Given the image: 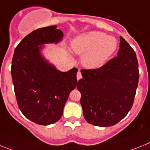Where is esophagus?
<instances>
[{"instance_id":"obj_1","label":"esophagus","mask_w":150,"mask_h":150,"mask_svg":"<svg viewBox=\"0 0 150 150\" xmlns=\"http://www.w3.org/2000/svg\"><path fill=\"white\" fill-rule=\"evenodd\" d=\"M76 77H77V79H78V80H79V79H81V71H78V73H77V76H76Z\"/></svg>"}]
</instances>
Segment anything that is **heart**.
I'll return each mask as SVG.
<instances>
[{
  "instance_id": "b5f03b06",
  "label": "heart",
  "mask_w": 150,
  "mask_h": 150,
  "mask_svg": "<svg viewBox=\"0 0 150 150\" xmlns=\"http://www.w3.org/2000/svg\"><path fill=\"white\" fill-rule=\"evenodd\" d=\"M115 38L100 32H89L77 36L71 42L75 53L83 56V65L89 69L102 66L117 49Z\"/></svg>"
}]
</instances>
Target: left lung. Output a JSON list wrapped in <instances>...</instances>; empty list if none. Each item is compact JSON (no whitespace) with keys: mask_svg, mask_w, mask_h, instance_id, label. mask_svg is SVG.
I'll list each match as a JSON object with an SVG mask.
<instances>
[{"mask_svg":"<svg viewBox=\"0 0 150 150\" xmlns=\"http://www.w3.org/2000/svg\"><path fill=\"white\" fill-rule=\"evenodd\" d=\"M117 56L102 67L81 70L78 81L80 103L88 123L106 127L124 118L133 104L139 81L138 61L134 50L122 36Z\"/></svg>","mask_w":150,"mask_h":150,"instance_id":"1","label":"left lung"}]
</instances>
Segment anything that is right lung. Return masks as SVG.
<instances>
[{
	"mask_svg": "<svg viewBox=\"0 0 150 150\" xmlns=\"http://www.w3.org/2000/svg\"><path fill=\"white\" fill-rule=\"evenodd\" d=\"M62 38L63 33L56 25L37 29L21 40L13 53L11 75L19 108L40 125L59 120L77 84L76 68L59 71L42 53L44 45L59 43Z\"/></svg>",
	"mask_w": 150,
	"mask_h": 150,
	"instance_id": "1",
	"label": "right lung"
}]
</instances>
